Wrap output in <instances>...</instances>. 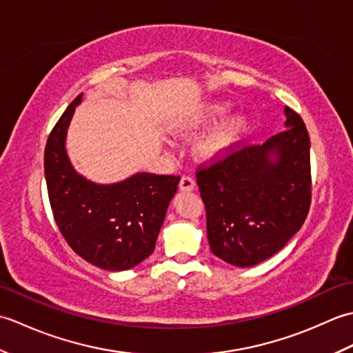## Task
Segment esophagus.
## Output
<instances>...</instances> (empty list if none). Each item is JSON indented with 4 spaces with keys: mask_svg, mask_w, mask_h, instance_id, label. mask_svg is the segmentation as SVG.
<instances>
[{
    "mask_svg": "<svg viewBox=\"0 0 353 353\" xmlns=\"http://www.w3.org/2000/svg\"><path fill=\"white\" fill-rule=\"evenodd\" d=\"M194 186H196V182H194L191 176H182L181 182H179V188L182 191H192Z\"/></svg>",
    "mask_w": 353,
    "mask_h": 353,
    "instance_id": "obj_1",
    "label": "esophagus"
}]
</instances>
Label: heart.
<instances>
[{
  "mask_svg": "<svg viewBox=\"0 0 353 353\" xmlns=\"http://www.w3.org/2000/svg\"><path fill=\"white\" fill-rule=\"evenodd\" d=\"M228 106L224 104H212L205 110L203 121H216V119L223 118L226 115ZM247 127V119L243 115H235L229 118L228 121H224L221 125L216 127V129L209 134V137L203 141V144L200 145V152L206 157L219 156L221 153L229 150L232 144L241 137V133L245 130Z\"/></svg>",
  "mask_w": 353,
  "mask_h": 353,
  "instance_id": "1",
  "label": "heart"
}]
</instances>
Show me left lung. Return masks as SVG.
Returning <instances> with one entry per match:
<instances>
[{
	"label": "left lung",
	"mask_w": 353,
	"mask_h": 353,
	"mask_svg": "<svg viewBox=\"0 0 353 353\" xmlns=\"http://www.w3.org/2000/svg\"><path fill=\"white\" fill-rule=\"evenodd\" d=\"M285 115L287 129L264 144L236 142L197 168L209 245L232 265L252 267L273 256L310 212V134L296 110L285 108Z\"/></svg>",
	"instance_id": "left-lung-1"
}]
</instances>
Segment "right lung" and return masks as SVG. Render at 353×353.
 Returning <instances> with one entry per match:
<instances>
[{
    "label": "right lung",
    "mask_w": 353,
    "mask_h": 353,
    "mask_svg": "<svg viewBox=\"0 0 353 353\" xmlns=\"http://www.w3.org/2000/svg\"><path fill=\"white\" fill-rule=\"evenodd\" d=\"M81 94L59 118L43 153L52 216L79 256L110 272L138 265L153 253L181 176L139 172L117 185H95L79 176L65 152L70 119Z\"/></svg>",
    "instance_id": "right-lung-1"
}]
</instances>
